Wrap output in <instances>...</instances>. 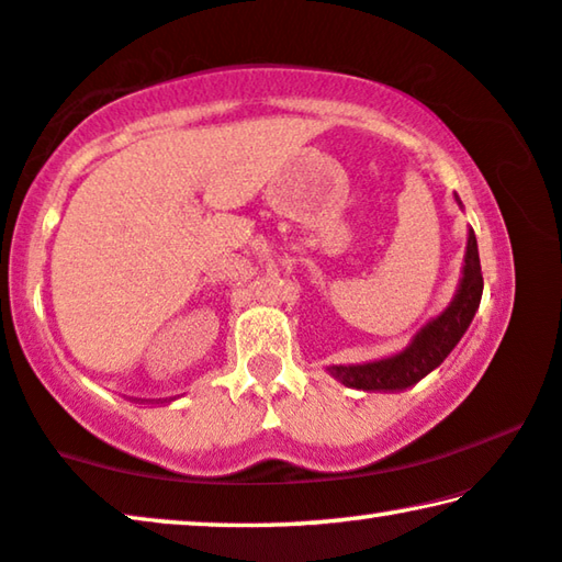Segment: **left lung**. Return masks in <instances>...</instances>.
<instances>
[{
    "mask_svg": "<svg viewBox=\"0 0 562 562\" xmlns=\"http://www.w3.org/2000/svg\"><path fill=\"white\" fill-rule=\"evenodd\" d=\"M457 204L462 201L457 196ZM482 267H480V249H476V237L469 229L467 234V252H464V267L462 280H459L457 295L447 305L443 313L431 317L429 323L418 330L412 342L396 356L379 358V361L368 363H350V366H330L328 373L338 379L342 386L358 389V391H406L416 386L424 375L443 363L457 342L462 340L469 323L476 310H480L482 300Z\"/></svg>",
    "mask_w": 562,
    "mask_h": 562,
    "instance_id": "1",
    "label": "left lung"
}]
</instances>
